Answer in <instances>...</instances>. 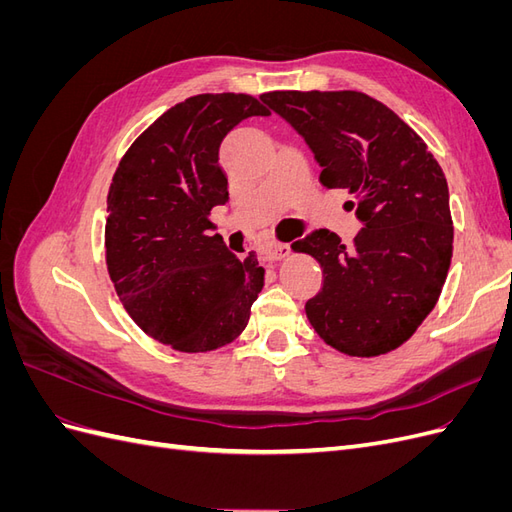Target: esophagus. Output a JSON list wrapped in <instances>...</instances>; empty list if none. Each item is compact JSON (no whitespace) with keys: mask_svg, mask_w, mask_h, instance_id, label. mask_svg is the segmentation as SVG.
Instances as JSON below:
<instances>
[{"mask_svg":"<svg viewBox=\"0 0 512 512\" xmlns=\"http://www.w3.org/2000/svg\"><path fill=\"white\" fill-rule=\"evenodd\" d=\"M267 262H277V260H284L290 256V245L288 243H275L271 247H267L265 252H262Z\"/></svg>","mask_w":512,"mask_h":512,"instance_id":"obj_1","label":"esophagus"}]
</instances>
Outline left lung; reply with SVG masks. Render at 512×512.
I'll return each mask as SVG.
<instances>
[{"label": "left lung", "instance_id": "8db88e82", "mask_svg": "<svg viewBox=\"0 0 512 512\" xmlns=\"http://www.w3.org/2000/svg\"><path fill=\"white\" fill-rule=\"evenodd\" d=\"M260 98L305 138L324 188L354 196L365 224L350 247L329 230L292 243L324 273L322 290L305 305L309 322L348 356L393 352L436 307L451 269L455 230L438 160L404 119L363 91Z\"/></svg>", "mask_w": 512, "mask_h": 512}]
</instances>
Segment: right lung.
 I'll use <instances>...</instances> for the list:
<instances>
[{"label": "right lung", "instance_id": "1", "mask_svg": "<svg viewBox=\"0 0 512 512\" xmlns=\"http://www.w3.org/2000/svg\"><path fill=\"white\" fill-rule=\"evenodd\" d=\"M271 115L247 94H198L168 108L136 138L106 198V269L130 318L179 352H211L245 331L265 286L252 252L237 258L209 235L228 200L222 138Z\"/></svg>", "mask_w": 512, "mask_h": 512}]
</instances>
